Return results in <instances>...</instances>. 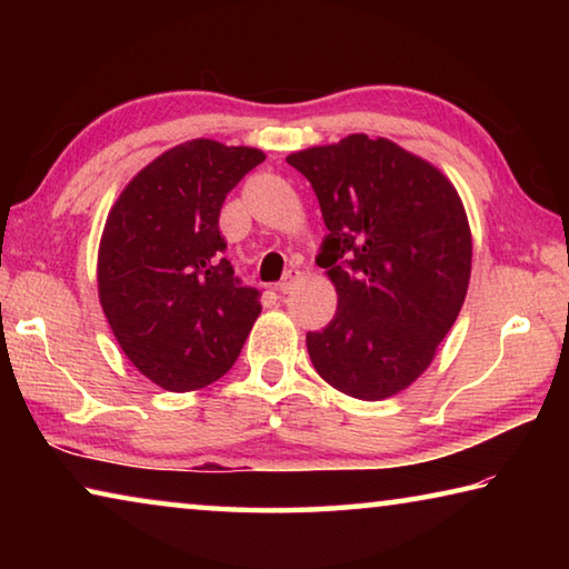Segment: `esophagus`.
<instances>
[{"label": "esophagus", "instance_id": "obj_1", "mask_svg": "<svg viewBox=\"0 0 569 569\" xmlns=\"http://www.w3.org/2000/svg\"><path fill=\"white\" fill-rule=\"evenodd\" d=\"M301 281V273L298 271H286V276L281 278V283H278V291L281 293H291V288Z\"/></svg>", "mask_w": 569, "mask_h": 569}]
</instances>
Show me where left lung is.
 <instances>
[{
    "label": "left lung",
    "instance_id": "obj_1",
    "mask_svg": "<svg viewBox=\"0 0 569 569\" xmlns=\"http://www.w3.org/2000/svg\"><path fill=\"white\" fill-rule=\"evenodd\" d=\"M286 160L319 198L329 233L316 263L339 296L333 321L306 336L313 369L353 399H389L429 369L465 303V203L445 172L389 138L353 132Z\"/></svg>",
    "mask_w": 569,
    "mask_h": 569
}]
</instances>
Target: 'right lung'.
Here are the masks:
<instances>
[{"label": "right lung", "mask_w": 569, "mask_h": 569, "mask_svg": "<svg viewBox=\"0 0 569 569\" xmlns=\"http://www.w3.org/2000/svg\"><path fill=\"white\" fill-rule=\"evenodd\" d=\"M266 152L196 138L148 162L114 200L98 296L120 349L166 391H196L236 363L261 313L223 258V200Z\"/></svg>", "instance_id": "obj_1"}]
</instances>
